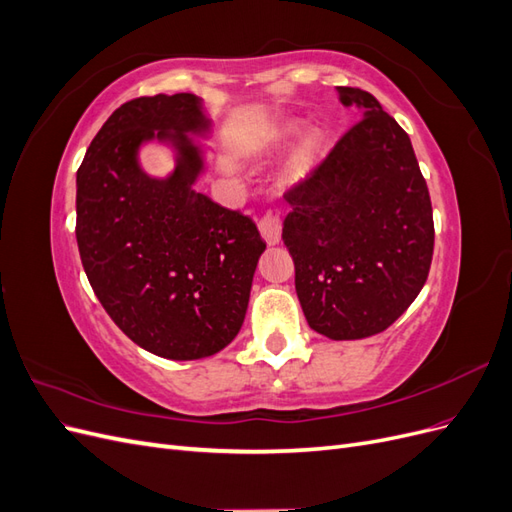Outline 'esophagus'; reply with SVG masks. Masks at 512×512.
I'll use <instances>...</instances> for the list:
<instances>
[{"label": "esophagus", "instance_id": "34e87169", "mask_svg": "<svg viewBox=\"0 0 512 512\" xmlns=\"http://www.w3.org/2000/svg\"><path fill=\"white\" fill-rule=\"evenodd\" d=\"M258 230L262 239H265L269 245H277L282 239V222L273 213L262 215V220L258 222Z\"/></svg>", "mask_w": 512, "mask_h": 512}]
</instances>
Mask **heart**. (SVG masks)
<instances>
[{"mask_svg": "<svg viewBox=\"0 0 512 512\" xmlns=\"http://www.w3.org/2000/svg\"><path fill=\"white\" fill-rule=\"evenodd\" d=\"M297 134H299V128L292 126V123L282 126L280 130H275L269 141L265 143V147H262V156H271V153L286 149ZM322 156H324V138L320 134H307L290 156V162L284 173V183L286 185L303 183L318 168Z\"/></svg>", "mask_w": 512, "mask_h": 512, "instance_id": "obj_1", "label": "heart"}]
</instances>
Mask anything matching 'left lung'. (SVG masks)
<instances>
[{
    "mask_svg": "<svg viewBox=\"0 0 512 512\" xmlns=\"http://www.w3.org/2000/svg\"><path fill=\"white\" fill-rule=\"evenodd\" d=\"M363 119L284 194L282 239L307 324L342 342L382 333L425 286L433 213L410 136L356 87H337Z\"/></svg>",
    "mask_w": 512,
    "mask_h": 512,
    "instance_id": "1",
    "label": "left lung"
}]
</instances>
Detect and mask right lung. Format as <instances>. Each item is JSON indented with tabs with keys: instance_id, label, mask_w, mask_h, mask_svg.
I'll return each instance as SVG.
<instances>
[{
	"instance_id": "obj_1",
	"label": "right lung",
	"mask_w": 512,
	"mask_h": 512,
	"mask_svg": "<svg viewBox=\"0 0 512 512\" xmlns=\"http://www.w3.org/2000/svg\"><path fill=\"white\" fill-rule=\"evenodd\" d=\"M211 119L194 94L121 104L76 173V243L98 301L136 346L173 361L205 359L237 337L267 243L252 218L194 190ZM176 149V170L149 178L137 151Z\"/></svg>"
}]
</instances>
